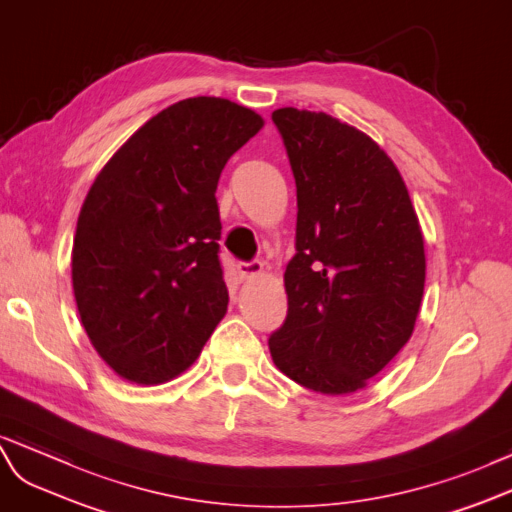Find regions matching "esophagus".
<instances>
[{
    "mask_svg": "<svg viewBox=\"0 0 512 512\" xmlns=\"http://www.w3.org/2000/svg\"><path fill=\"white\" fill-rule=\"evenodd\" d=\"M261 270H264L261 261H251V264H238V274H240L242 281L257 277V274H261Z\"/></svg>",
    "mask_w": 512,
    "mask_h": 512,
    "instance_id": "34e87169",
    "label": "esophagus"
}]
</instances>
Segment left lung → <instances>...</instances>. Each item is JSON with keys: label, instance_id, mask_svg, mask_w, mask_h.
Returning <instances> with one entry per match:
<instances>
[{"label": "left lung", "instance_id": "left-lung-1", "mask_svg": "<svg viewBox=\"0 0 512 512\" xmlns=\"http://www.w3.org/2000/svg\"><path fill=\"white\" fill-rule=\"evenodd\" d=\"M296 179L287 318L268 339L277 368L324 396L370 383L409 342L426 281L424 235L391 157L331 114L272 112Z\"/></svg>", "mask_w": 512, "mask_h": 512}]
</instances>
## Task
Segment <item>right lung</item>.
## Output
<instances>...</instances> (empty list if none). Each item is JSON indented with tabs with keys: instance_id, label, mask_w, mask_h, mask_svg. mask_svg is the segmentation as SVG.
<instances>
[{
	"instance_id": "right-lung-1",
	"label": "right lung",
	"mask_w": 512,
	"mask_h": 512,
	"mask_svg": "<svg viewBox=\"0 0 512 512\" xmlns=\"http://www.w3.org/2000/svg\"><path fill=\"white\" fill-rule=\"evenodd\" d=\"M264 123L222 97L177 101L136 129L90 186L73 294L90 344L125 381H173L225 318L216 188Z\"/></svg>"
}]
</instances>
